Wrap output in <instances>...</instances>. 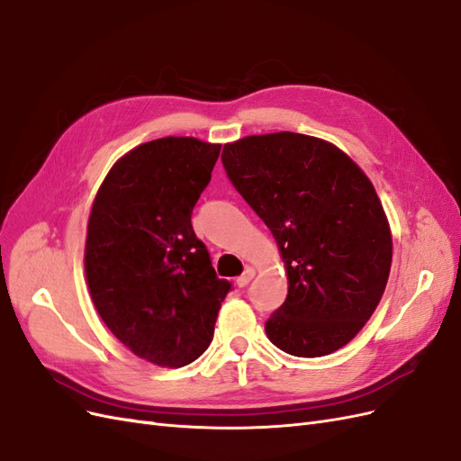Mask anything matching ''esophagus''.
<instances>
[{
    "instance_id": "obj_1",
    "label": "esophagus",
    "mask_w": 461,
    "mask_h": 461,
    "mask_svg": "<svg viewBox=\"0 0 461 461\" xmlns=\"http://www.w3.org/2000/svg\"><path fill=\"white\" fill-rule=\"evenodd\" d=\"M254 275H256V269H254V267H246L244 273H242L239 278H236V285H239L240 288H244L249 281H252Z\"/></svg>"
}]
</instances>
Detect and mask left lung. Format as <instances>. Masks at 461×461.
I'll return each instance as SVG.
<instances>
[{
    "label": "left lung",
    "instance_id": "obj_1",
    "mask_svg": "<svg viewBox=\"0 0 461 461\" xmlns=\"http://www.w3.org/2000/svg\"><path fill=\"white\" fill-rule=\"evenodd\" d=\"M221 159L285 261L288 294L265 323L269 340L298 357L340 350L379 305L393 263L371 180L334 144L296 132L240 138Z\"/></svg>",
    "mask_w": 461,
    "mask_h": 461
}]
</instances>
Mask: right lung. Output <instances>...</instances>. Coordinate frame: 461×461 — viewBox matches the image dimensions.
Masks as SVG:
<instances>
[{"label": "right lung", "mask_w": 461, "mask_h": 461, "mask_svg": "<svg viewBox=\"0 0 461 461\" xmlns=\"http://www.w3.org/2000/svg\"><path fill=\"white\" fill-rule=\"evenodd\" d=\"M219 151L192 136L140 144L111 167L92 203V302L134 356L159 367H185L207 350L230 290L190 221Z\"/></svg>", "instance_id": "obj_1"}]
</instances>
